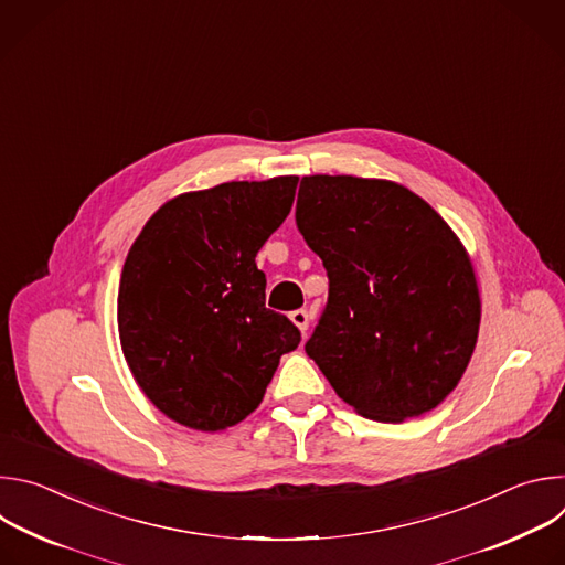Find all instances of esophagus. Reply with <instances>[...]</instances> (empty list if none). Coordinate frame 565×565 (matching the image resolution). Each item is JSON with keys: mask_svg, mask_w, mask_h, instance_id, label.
Instances as JSON below:
<instances>
[{"mask_svg": "<svg viewBox=\"0 0 565 565\" xmlns=\"http://www.w3.org/2000/svg\"><path fill=\"white\" fill-rule=\"evenodd\" d=\"M290 321L292 324L301 331V335L308 331V321H310V315L306 312V310H295V312H290Z\"/></svg>", "mask_w": 565, "mask_h": 565, "instance_id": "1", "label": "esophagus"}]
</instances>
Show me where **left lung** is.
<instances>
[{"mask_svg": "<svg viewBox=\"0 0 565 565\" xmlns=\"http://www.w3.org/2000/svg\"><path fill=\"white\" fill-rule=\"evenodd\" d=\"M297 227L329 273L308 358L360 416L405 423L460 382L480 327L469 253L405 185L303 177Z\"/></svg>", "mask_w": 565, "mask_h": 565, "instance_id": "1", "label": "left lung"}]
</instances>
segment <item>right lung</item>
<instances>
[{"mask_svg": "<svg viewBox=\"0 0 565 565\" xmlns=\"http://www.w3.org/2000/svg\"><path fill=\"white\" fill-rule=\"evenodd\" d=\"M299 177L230 181L160 205L129 248L118 335L151 405L196 431H223L264 399L301 335L266 308L257 253L290 214Z\"/></svg>", "mask_w": 565, "mask_h": 565, "instance_id": "right-lung-1", "label": "right lung"}]
</instances>
